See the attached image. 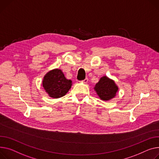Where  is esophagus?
Masks as SVG:
<instances>
[{
	"label": "esophagus",
	"mask_w": 159,
	"mask_h": 159,
	"mask_svg": "<svg viewBox=\"0 0 159 159\" xmlns=\"http://www.w3.org/2000/svg\"><path fill=\"white\" fill-rule=\"evenodd\" d=\"M88 82V78H86L85 79L81 81V82H82V83H84V84H86Z\"/></svg>",
	"instance_id": "1"
}]
</instances>
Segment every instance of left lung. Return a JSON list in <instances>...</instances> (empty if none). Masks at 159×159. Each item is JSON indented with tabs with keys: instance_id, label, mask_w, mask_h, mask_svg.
Instances as JSON below:
<instances>
[{
	"instance_id": "obj_1",
	"label": "left lung",
	"mask_w": 159,
	"mask_h": 159,
	"mask_svg": "<svg viewBox=\"0 0 159 159\" xmlns=\"http://www.w3.org/2000/svg\"><path fill=\"white\" fill-rule=\"evenodd\" d=\"M94 89L102 100L109 101L116 96L119 88L114 80L107 76H103L96 84Z\"/></svg>"
}]
</instances>
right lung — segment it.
I'll list each match as a JSON object with an SVG mask.
<instances>
[{"label": "right lung", "instance_id": "1", "mask_svg": "<svg viewBox=\"0 0 159 159\" xmlns=\"http://www.w3.org/2000/svg\"><path fill=\"white\" fill-rule=\"evenodd\" d=\"M42 85L50 97L59 98L69 91L72 81L66 79L61 70L55 68L45 74Z\"/></svg>", "mask_w": 159, "mask_h": 159}]
</instances>
